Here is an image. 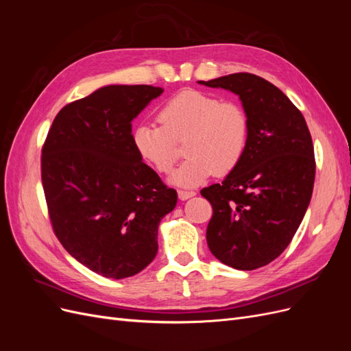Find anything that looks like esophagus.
<instances>
[{
	"label": "esophagus",
	"instance_id": "esophagus-1",
	"mask_svg": "<svg viewBox=\"0 0 351 351\" xmlns=\"http://www.w3.org/2000/svg\"><path fill=\"white\" fill-rule=\"evenodd\" d=\"M196 192H187V190H178V197L180 200H187L190 197H193Z\"/></svg>",
	"mask_w": 351,
	"mask_h": 351
}]
</instances>
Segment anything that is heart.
<instances>
[{"label": "heart", "instance_id": "obj_1", "mask_svg": "<svg viewBox=\"0 0 351 351\" xmlns=\"http://www.w3.org/2000/svg\"><path fill=\"white\" fill-rule=\"evenodd\" d=\"M159 124L143 123L133 132L137 154L158 173L167 174L178 159L176 143H184L186 161L171 183L195 187L214 173L224 176L241 161L249 142V117L241 105L217 95L184 89L158 112Z\"/></svg>", "mask_w": 351, "mask_h": 351}]
</instances>
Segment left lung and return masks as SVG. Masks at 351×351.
I'll return each mask as SVG.
<instances>
[{"instance_id": "1", "label": "left lung", "mask_w": 351, "mask_h": 351, "mask_svg": "<svg viewBox=\"0 0 351 351\" xmlns=\"http://www.w3.org/2000/svg\"><path fill=\"white\" fill-rule=\"evenodd\" d=\"M197 83L239 95L250 124L237 167L221 184L200 190L214 209L209 250L234 269L265 267L289 246L309 206L316 168L311 132L295 105L256 74Z\"/></svg>"}]
</instances>
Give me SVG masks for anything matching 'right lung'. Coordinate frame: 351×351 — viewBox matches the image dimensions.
<instances>
[{
    "label": "right lung",
    "instance_id": "obj_1",
    "mask_svg": "<svg viewBox=\"0 0 351 351\" xmlns=\"http://www.w3.org/2000/svg\"><path fill=\"white\" fill-rule=\"evenodd\" d=\"M164 92L110 84L67 104L42 147V184L52 228L71 256L102 277L145 269L158 227L177 204L133 145L132 121Z\"/></svg>",
    "mask_w": 351,
    "mask_h": 351
}]
</instances>
